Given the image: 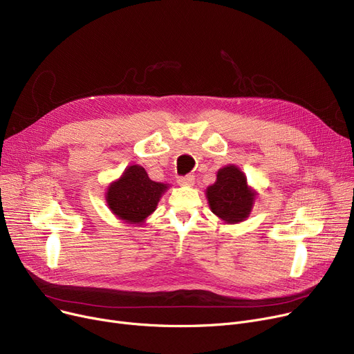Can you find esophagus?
Masks as SVG:
<instances>
[{
  "instance_id": "34e87169",
  "label": "esophagus",
  "mask_w": 354,
  "mask_h": 354,
  "mask_svg": "<svg viewBox=\"0 0 354 354\" xmlns=\"http://www.w3.org/2000/svg\"><path fill=\"white\" fill-rule=\"evenodd\" d=\"M194 182H195L194 175H185V176L178 178V183H180V185H194Z\"/></svg>"
}]
</instances>
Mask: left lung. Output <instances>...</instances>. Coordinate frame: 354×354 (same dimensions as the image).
<instances>
[{
  "label": "left lung",
  "instance_id": "left-lung-1",
  "mask_svg": "<svg viewBox=\"0 0 354 354\" xmlns=\"http://www.w3.org/2000/svg\"><path fill=\"white\" fill-rule=\"evenodd\" d=\"M212 212L228 224L244 221L252 208L255 194L247 187V178L236 166L218 171L216 182L207 189Z\"/></svg>",
  "mask_w": 354,
  "mask_h": 354
}]
</instances>
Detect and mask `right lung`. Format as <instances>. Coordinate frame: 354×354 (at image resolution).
Listing matches in <instances>:
<instances>
[{
    "mask_svg": "<svg viewBox=\"0 0 354 354\" xmlns=\"http://www.w3.org/2000/svg\"><path fill=\"white\" fill-rule=\"evenodd\" d=\"M166 188L165 183L149 179L142 166L133 165L127 167L118 182L110 185L106 198L109 208L120 219L129 224H142L155 211Z\"/></svg>",
    "mask_w": 354,
    "mask_h": 354,
    "instance_id": "right-lung-1",
    "label": "right lung"
}]
</instances>
